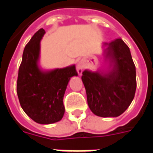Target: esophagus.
Returning a JSON list of instances; mask_svg holds the SVG:
<instances>
[{
  "instance_id": "obj_1",
  "label": "esophagus",
  "mask_w": 153,
  "mask_h": 153,
  "mask_svg": "<svg viewBox=\"0 0 153 153\" xmlns=\"http://www.w3.org/2000/svg\"><path fill=\"white\" fill-rule=\"evenodd\" d=\"M76 70L78 74H79V75H81V74H82V72H83V66H82L81 64H78V65H77Z\"/></svg>"
}]
</instances>
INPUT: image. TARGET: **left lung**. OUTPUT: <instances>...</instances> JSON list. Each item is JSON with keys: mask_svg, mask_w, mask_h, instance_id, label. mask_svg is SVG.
<instances>
[{"mask_svg": "<svg viewBox=\"0 0 153 153\" xmlns=\"http://www.w3.org/2000/svg\"><path fill=\"white\" fill-rule=\"evenodd\" d=\"M106 46L108 70H84L82 81L90 110L101 117H117L131 104L136 91V70L129 48L118 38Z\"/></svg>", "mask_w": 153, "mask_h": 153, "instance_id": "1", "label": "left lung"}]
</instances>
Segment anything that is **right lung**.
Returning a JSON list of instances; mask_svg holds the SVG:
<instances>
[{"instance_id": "add662e5", "label": "right lung", "mask_w": 153, "mask_h": 153, "mask_svg": "<svg viewBox=\"0 0 153 153\" xmlns=\"http://www.w3.org/2000/svg\"><path fill=\"white\" fill-rule=\"evenodd\" d=\"M45 33L43 28L39 29L25 46L19 69L17 94L22 109L33 120L49 125L63 117L67 85L78 74L74 65L53 70L41 68V40Z\"/></svg>"}]
</instances>
